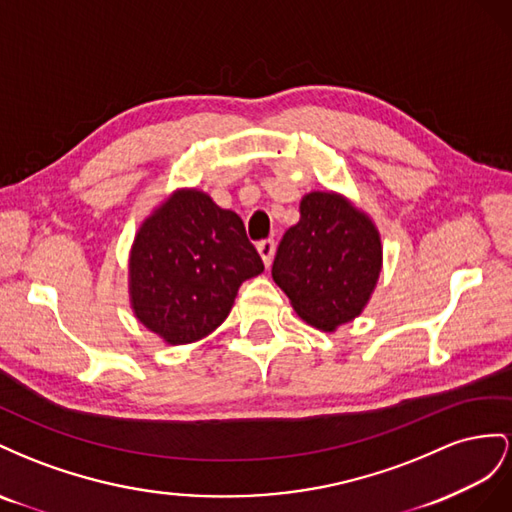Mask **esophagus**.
<instances>
[{"mask_svg":"<svg viewBox=\"0 0 512 512\" xmlns=\"http://www.w3.org/2000/svg\"><path fill=\"white\" fill-rule=\"evenodd\" d=\"M257 251H259L261 261H264V266H266V268H270L272 259H274V253H276V244H274V240H264V242H259V244H257Z\"/></svg>","mask_w":512,"mask_h":512,"instance_id":"esophagus-1","label":"esophagus"}]
</instances>
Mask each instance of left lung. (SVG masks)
<instances>
[{
  "mask_svg": "<svg viewBox=\"0 0 512 512\" xmlns=\"http://www.w3.org/2000/svg\"><path fill=\"white\" fill-rule=\"evenodd\" d=\"M382 264L373 218L341 193L311 191L279 244L272 279L302 321L334 332L367 309Z\"/></svg>",
  "mask_w": 512,
  "mask_h": 512,
  "instance_id": "1",
  "label": "left lung"
}]
</instances>
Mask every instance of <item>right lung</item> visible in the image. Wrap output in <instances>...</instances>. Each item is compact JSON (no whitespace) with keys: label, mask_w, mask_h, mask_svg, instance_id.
Listing matches in <instances>:
<instances>
[{"label":"right lung","mask_w":512,"mask_h":512,"mask_svg":"<svg viewBox=\"0 0 512 512\" xmlns=\"http://www.w3.org/2000/svg\"><path fill=\"white\" fill-rule=\"evenodd\" d=\"M261 272L242 218L199 188H178L135 233L130 309L167 345L197 343L227 319L240 285Z\"/></svg>","instance_id":"add662e5"}]
</instances>
